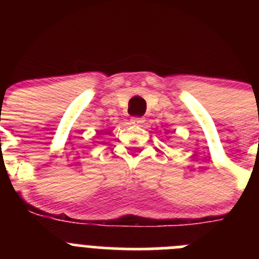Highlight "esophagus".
Returning a JSON list of instances; mask_svg holds the SVG:
<instances>
[{
  "instance_id": "34e87169",
  "label": "esophagus",
  "mask_w": 259,
  "mask_h": 259,
  "mask_svg": "<svg viewBox=\"0 0 259 259\" xmlns=\"http://www.w3.org/2000/svg\"><path fill=\"white\" fill-rule=\"evenodd\" d=\"M131 123H132V124L141 125V124H144V123H145V119H144V118H132Z\"/></svg>"
}]
</instances>
